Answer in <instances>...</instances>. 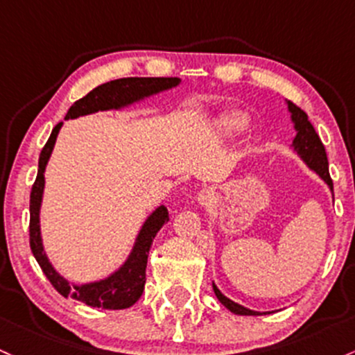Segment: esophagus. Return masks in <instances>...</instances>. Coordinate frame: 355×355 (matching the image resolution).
Wrapping results in <instances>:
<instances>
[{
	"mask_svg": "<svg viewBox=\"0 0 355 355\" xmlns=\"http://www.w3.org/2000/svg\"><path fill=\"white\" fill-rule=\"evenodd\" d=\"M212 198H214V190L212 189H204V190H200V193H198L197 200H198V204H200V205H207V204H210V202H212Z\"/></svg>",
	"mask_w": 355,
	"mask_h": 355,
	"instance_id": "obj_1",
	"label": "esophagus"
}]
</instances>
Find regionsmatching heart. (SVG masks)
I'll list each match as a JSON object with an SVG mask.
<instances>
[{
	"label": "heart",
	"instance_id": "1",
	"mask_svg": "<svg viewBox=\"0 0 355 355\" xmlns=\"http://www.w3.org/2000/svg\"><path fill=\"white\" fill-rule=\"evenodd\" d=\"M244 126H246V118L243 114H239V112H225L217 121V128L225 135L237 133Z\"/></svg>",
	"mask_w": 355,
	"mask_h": 355
}]
</instances>
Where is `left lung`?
Returning a JSON list of instances; mask_svg holds the SVG:
<instances>
[{
	"label": "left lung",
	"mask_w": 355,
	"mask_h": 355,
	"mask_svg": "<svg viewBox=\"0 0 355 355\" xmlns=\"http://www.w3.org/2000/svg\"><path fill=\"white\" fill-rule=\"evenodd\" d=\"M288 109H290L291 121L295 123V130H297V136H295V139H293L295 150H297V153L302 157L303 162H305L311 170L317 171V173L320 175L322 180L330 187V190H332V193H334V182H332V178H330V173H329V159H327L325 146H323L320 136L317 135L313 124L309 121L306 112L302 111L297 104H293L288 101ZM212 288H214V293H216V297L219 298V302L225 306V309L231 310L232 313H236V315H263L261 311H252L249 309H244V306L239 305V303L232 302V300L224 297V295L219 291V288L214 285V283H212Z\"/></svg>",
	"instance_id": "8db88e82"
}]
</instances>
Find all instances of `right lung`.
I'll list each match as a JSON object with an SVG mask.
<instances>
[{"label":"right lung","instance_id":"right-lung-1","mask_svg":"<svg viewBox=\"0 0 355 355\" xmlns=\"http://www.w3.org/2000/svg\"><path fill=\"white\" fill-rule=\"evenodd\" d=\"M180 79L177 77H124V79H116L111 83L97 85L83 99L76 101L69 109L65 119L79 118V116L91 114L96 111H106V109H119L126 104L135 103V101L143 99V97L157 94L159 91L175 87L178 85ZM62 123H58L52 130L49 141L45 143L44 150L38 159V173L35 178V184L30 193V248L40 264L42 271L46 276L52 286L58 293L65 298H76L84 302L89 306H97V309L106 310H123L130 309L141 297L146 283V263L148 252H150L151 244H153L155 236L166 222L170 220L168 210L163 205L155 210L143 224L139 231L138 239H136L133 251L126 263L119 268L118 271L112 272L106 279H101L96 283H87V285H70L67 279L62 278L58 272L53 270L52 264L46 259L44 246H42L40 237V204L42 193H44L45 177L44 171L49 162L50 153H52L53 145L58 131H60Z\"/></svg>","mask_w":355,"mask_h":355}]
</instances>
